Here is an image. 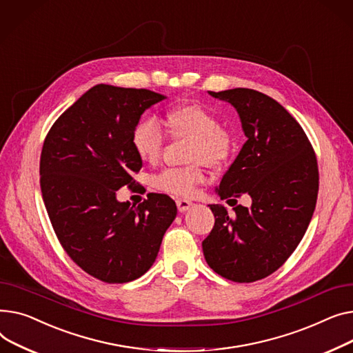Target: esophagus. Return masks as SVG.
<instances>
[{
	"label": "esophagus",
	"mask_w": 353,
	"mask_h": 353,
	"mask_svg": "<svg viewBox=\"0 0 353 353\" xmlns=\"http://www.w3.org/2000/svg\"><path fill=\"white\" fill-rule=\"evenodd\" d=\"M194 203L191 202V201H188V199H176V206H178V211L179 212H185V211H188L191 206H192Z\"/></svg>",
	"instance_id": "obj_1"
}]
</instances>
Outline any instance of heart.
<instances>
[{
  "instance_id": "obj_1",
  "label": "heart",
  "mask_w": 353,
  "mask_h": 353,
  "mask_svg": "<svg viewBox=\"0 0 353 353\" xmlns=\"http://www.w3.org/2000/svg\"><path fill=\"white\" fill-rule=\"evenodd\" d=\"M163 119L174 139L190 141L186 161L191 163L165 168L152 176V186L174 196H191L206 179L203 163L216 168L230 159L235 148L234 134L221 125L215 114L195 102L170 108ZM131 145L143 162L157 163L163 151L165 134L154 118H143L132 130Z\"/></svg>"
}]
</instances>
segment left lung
Listing matches in <instances>:
<instances>
[{
	"label": "left lung",
	"mask_w": 353,
	"mask_h": 353,
	"mask_svg": "<svg viewBox=\"0 0 353 353\" xmlns=\"http://www.w3.org/2000/svg\"><path fill=\"white\" fill-rule=\"evenodd\" d=\"M210 94L235 107L248 138L216 192L235 203L248 194L252 205L235 206L232 215L210 205L215 225L202 251L218 275L250 283L274 274L303 238L319 190L316 155L298 121L274 98L250 88Z\"/></svg>",
	"instance_id": "left-lung-1"
}]
</instances>
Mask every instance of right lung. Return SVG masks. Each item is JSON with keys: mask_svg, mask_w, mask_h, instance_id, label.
<instances>
[{"mask_svg": "<svg viewBox=\"0 0 353 353\" xmlns=\"http://www.w3.org/2000/svg\"><path fill=\"white\" fill-rule=\"evenodd\" d=\"M165 97L98 84L54 122L39 161V183L54 232L67 255L107 283L142 276L155 262L176 205L148 194L138 206L117 191L135 185L142 159L131 134L143 111Z\"/></svg>", "mask_w": 353, "mask_h": 353, "instance_id": "add662e5", "label": "right lung"}]
</instances>
